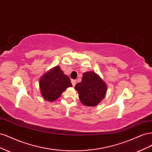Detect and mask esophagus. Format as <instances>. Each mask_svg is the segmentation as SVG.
<instances>
[{"label": "esophagus", "instance_id": "esophagus-1", "mask_svg": "<svg viewBox=\"0 0 152 152\" xmlns=\"http://www.w3.org/2000/svg\"><path fill=\"white\" fill-rule=\"evenodd\" d=\"M72 86L74 87L75 85H76V83H77V80H72Z\"/></svg>", "mask_w": 152, "mask_h": 152}]
</instances>
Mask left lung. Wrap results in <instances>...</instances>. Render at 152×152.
Listing matches in <instances>:
<instances>
[{"instance_id":"left-lung-1","label":"left lung","mask_w":152,"mask_h":152,"mask_svg":"<svg viewBox=\"0 0 152 152\" xmlns=\"http://www.w3.org/2000/svg\"><path fill=\"white\" fill-rule=\"evenodd\" d=\"M80 102L87 107H95L104 98L107 84L93 71L83 73L82 81L75 85Z\"/></svg>"}]
</instances>
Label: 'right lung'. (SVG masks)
<instances>
[{
  "label": "right lung",
  "mask_w": 152,
  "mask_h": 152,
  "mask_svg": "<svg viewBox=\"0 0 152 152\" xmlns=\"http://www.w3.org/2000/svg\"><path fill=\"white\" fill-rule=\"evenodd\" d=\"M69 87H72L71 81L59 66L50 69L39 80L41 94L44 99L49 102L57 99Z\"/></svg>",
  "instance_id": "add662e5"
}]
</instances>
